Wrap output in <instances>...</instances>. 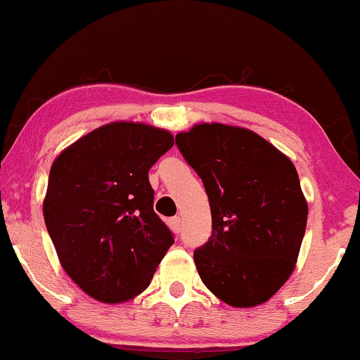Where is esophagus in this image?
<instances>
[{
	"mask_svg": "<svg viewBox=\"0 0 360 360\" xmlns=\"http://www.w3.org/2000/svg\"><path fill=\"white\" fill-rule=\"evenodd\" d=\"M170 226L174 228V231H176V233H180V231H181V218H180V216H175V218H172Z\"/></svg>",
	"mask_w": 360,
	"mask_h": 360,
	"instance_id": "esophagus-1",
	"label": "esophagus"
}]
</instances>
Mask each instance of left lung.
I'll use <instances>...</instances> for the list:
<instances>
[{"label": "left lung", "mask_w": 360, "mask_h": 360, "mask_svg": "<svg viewBox=\"0 0 360 360\" xmlns=\"http://www.w3.org/2000/svg\"><path fill=\"white\" fill-rule=\"evenodd\" d=\"M175 144L203 181L213 231L195 249L203 283L231 307L277 293L295 269L308 205L292 160L244 127L198 124Z\"/></svg>", "instance_id": "left-lung-1"}]
</instances>
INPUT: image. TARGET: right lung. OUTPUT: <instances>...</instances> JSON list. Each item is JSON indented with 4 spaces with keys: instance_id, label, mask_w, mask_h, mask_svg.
I'll use <instances>...</instances> for the list:
<instances>
[{
    "instance_id": "1",
    "label": "right lung",
    "mask_w": 360,
    "mask_h": 360,
    "mask_svg": "<svg viewBox=\"0 0 360 360\" xmlns=\"http://www.w3.org/2000/svg\"><path fill=\"white\" fill-rule=\"evenodd\" d=\"M172 146L169 131L111 122L52 164L44 200L49 236L68 277L98 302L144 292L174 244L149 184L150 167Z\"/></svg>"
}]
</instances>
